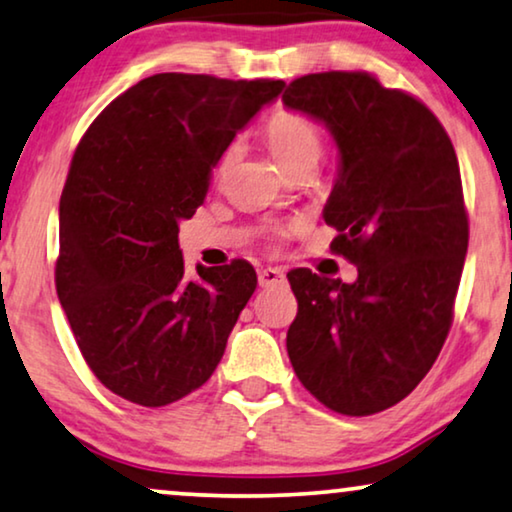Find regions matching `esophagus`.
<instances>
[{
  "label": "esophagus",
  "instance_id": "1",
  "mask_svg": "<svg viewBox=\"0 0 512 512\" xmlns=\"http://www.w3.org/2000/svg\"><path fill=\"white\" fill-rule=\"evenodd\" d=\"M258 284H261L263 289H270V286H284L286 284L284 270H279V268L261 270L258 272Z\"/></svg>",
  "mask_w": 512,
  "mask_h": 512
}]
</instances>
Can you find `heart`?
I'll list each match as a JSON object with an SVG mask.
<instances>
[{"label": "heart", "mask_w": 512, "mask_h": 512, "mask_svg": "<svg viewBox=\"0 0 512 512\" xmlns=\"http://www.w3.org/2000/svg\"><path fill=\"white\" fill-rule=\"evenodd\" d=\"M265 139H268L272 156L282 165V170L300 163L317 165L321 149H324L317 123L310 116L291 109H279L277 114L270 116V121L265 123ZM233 153L235 149H230L226 160L233 158Z\"/></svg>", "instance_id": "b5f03b06"}]
</instances>
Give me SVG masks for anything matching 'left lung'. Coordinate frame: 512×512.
Here are the masks:
<instances>
[{"label": "left lung", "mask_w": 512, "mask_h": 512, "mask_svg": "<svg viewBox=\"0 0 512 512\" xmlns=\"http://www.w3.org/2000/svg\"><path fill=\"white\" fill-rule=\"evenodd\" d=\"M282 102L338 146L324 221L359 268L352 284L291 272V366L326 408L375 415L422 382L450 331L468 249L457 153L422 102L366 72L300 76Z\"/></svg>", "instance_id": "left-lung-1"}]
</instances>
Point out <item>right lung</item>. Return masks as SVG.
<instances>
[{
    "label": "right lung",
    "mask_w": 512,
    "mask_h": 512,
    "mask_svg": "<svg viewBox=\"0 0 512 512\" xmlns=\"http://www.w3.org/2000/svg\"><path fill=\"white\" fill-rule=\"evenodd\" d=\"M284 81L156 74L86 130L60 198L55 289L83 359L125 401L160 408L202 387L256 291L247 261L186 279L179 223L235 135Z\"/></svg>",
    "instance_id": "add662e5"
}]
</instances>
